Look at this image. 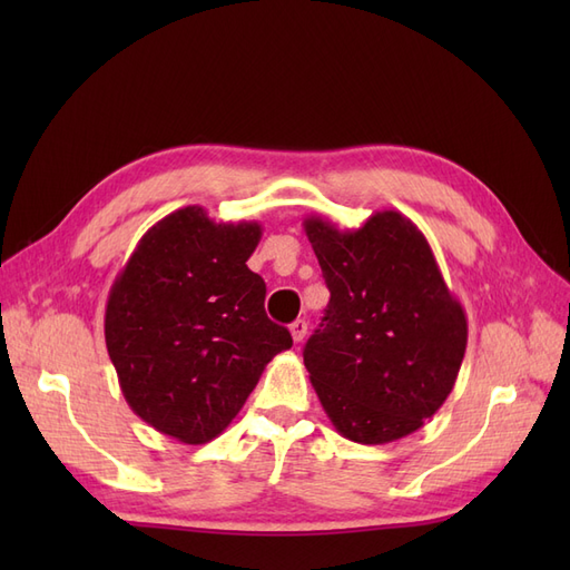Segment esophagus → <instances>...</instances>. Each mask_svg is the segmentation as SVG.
<instances>
[{"label":"esophagus","instance_id":"1","mask_svg":"<svg viewBox=\"0 0 570 570\" xmlns=\"http://www.w3.org/2000/svg\"><path fill=\"white\" fill-rule=\"evenodd\" d=\"M289 333H292V340H295V342H302V340L306 337V333H308V323H306L304 318H297L295 323L289 325Z\"/></svg>","mask_w":570,"mask_h":570}]
</instances>
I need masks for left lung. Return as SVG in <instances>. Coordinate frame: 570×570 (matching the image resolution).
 <instances>
[{"instance_id":"obj_1","label":"left lung","mask_w":570,"mask_h":570,"mask_svg":"<svg viewBox=\"0 0 570 570\" xmlns=\"http://www.w3.org/2000/svg\"><path fill=\"white\" fill-rule=\"evenodd\" d=\"M304 230L331 289L304 347L323 411L358 444L416 433L454 390L469 342L463 306L425 235L392 209L356 230L308 216Z\"/></svg>"}]
</instances>
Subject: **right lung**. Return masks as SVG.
Returning a JSON list of instances; mask_svg holds the SVG:
<instances>
[{
	"label": "right lung",
	"mask_w": 570,
	"mask_h": 570,
	"mask_svg": "<svg viewBox=\"0 0 570 570\" xmlns=\"http://www.w3.org/2000/svg\"><path fill=\"white\" fill-rule=\"evenodd\" d=\"M256 220L218 223L202 206L164 216L140 237L107 299L105 340L120 392L147 425L206 444L230 425L268 361L292 347L247 268Z\"/></svg>",
	"instance_id": "right-lung-1"
}]
</instances>
